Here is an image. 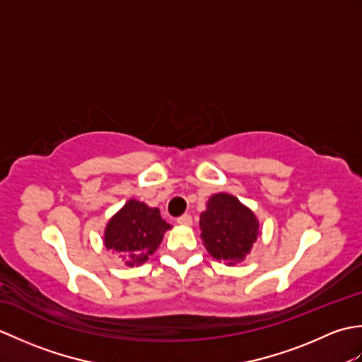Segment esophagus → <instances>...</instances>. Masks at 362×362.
<instances>
[{
	"instance_id": "1",
	"label": "esophagus",
	"mask_w": 362,
	"mask_h": 362,
	"mask_svg": "<svg viewBox=\"0 0 362 362\" xmlns=\"http://www.w3.org/2000/svg\"><path fill=\"white\" fill-rule=\"evenodd\" d=\"M191 222H193V218H191L189 214H183V216L177 218V224L180 226H191Z\"/></svg>"
}]
</instances>
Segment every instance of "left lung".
Returning a JSON list of instances; mask_svg holds the SVG:
<instances>
[{
	"label": "left lung",
	"mask_w": 362,
	"mask_h": 362,
	"mask_svg": "<svg viewBox=\"0 0 362 362\" xmlns=\"http://www.w3.org/2000/svg\"><path fill=\"white\" fill-rule=\"evenodd\" d=\"M199 226L205 249L228 266L243 261L259 236V224L253 211L227 193L210 197Z\"/></svg>",
	"instance_id": "obj_1"
}]
</instances>
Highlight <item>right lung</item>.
I'll list each match as a JSON object with an SVG mask.
<instances>
[{
  "mask_svg": "<svg viewBox=\"0 0 362 362\" xmlns=\"http://www.w3.org/2000/svg\"><path fill=\"white\" fill-rule=\"evenodd\" d=\"M171 228L161 219L158 209L130 199L109 221L104 232V245L119 253L126 266H141L149 259Z\"/></svg>",
  "mask_w": 362,
  "mask_h": 362,
  "instance_id": "right-lung-1",
  "label": "right lung"
}]
</instances>
